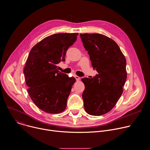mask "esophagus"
I'll return each mask as SVG.
<instances>
[{
	"label": "esophagus",
	"instance_id": "obj_1",
	"mask_svg": "<svg viewBox=\"0 0 150 150\" xmlns=\"http://www.w3.org/2000/svg\"><path fill=\"white\" fill-rule=\"evenodd\" d=\"M75 79H76V80L77 81H79V79H80V77L78 76H77V75H75Z\"/></svg>",
	"mask_w": 150,
	"mask_h": 150
}]
</instances>
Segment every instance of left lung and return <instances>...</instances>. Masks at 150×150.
Returning a JSON list of instances; mask_svg holds the SVG:
<instances>
[{
  "label": "left lung",
  "mask_w": 150,
  "mask_h": 150,
  "mask_svg": "<svg viewBox=\"0 0 150 150\" xmlns=\"http://www.w3.org/2000/svg\"><path fill=\"white\" fill-rule=\"evenodd\" d=\"M80 36L92 66L98 73L92 78L82 79L84 108L91 115H104L114 108L122 93L127 76L126 59L111 38L99 33Z\"/></svg>",
  "instance_id": "obj_1"
}]
</instances>
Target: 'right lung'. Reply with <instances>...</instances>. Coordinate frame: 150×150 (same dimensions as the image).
I'll list each match as a JSON object with an SVG mask.
<instances>
[{
  "label": "right lung",
  "instance_id": "obj_1",
  "mask_svg": "<svg viewBox=\"0 0 150 150\" xmlns=\"http://www.w3.org/2000/svg\"><path fill=\"white\" fill-rule=\"evenodd\" d=\"M78 33H57L43 39L30 50L24 75L28 93L34 104L50 114L63 112L76 79L59 72L58 64L65 61L68 48Z\"/></svg>",
  "mask_w": 150,
  "mask_h": 150
}]
</instances>
